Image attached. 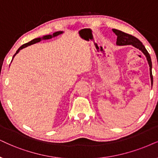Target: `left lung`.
I'll list each match as a JSON object with an SVG mask.
<instances>
[{"label":"left lung","mask_w":158,"mask_h":158,"mask_svg":"<svg viewBox=\"0 0 158 158\" xmlns=\"http://www.w3.org/2000/svg\"><path fill=\"white\" fill-rule=\"evenodd\" d=\"M112 31L115 33L116 35L117 36V42L116 44L117 46H126V45H132L133 47H134L137 49H139V50L142 52L143 55H145V57H147V62H148V64L149 66V73H150V79H151V85L152 86L153 84V77H152V60L151 57L149 54L148 53L147 49L143 45V44L139 41L137 38L135 36H133L132 35L127 34V33H124V32L119 31L117 29H112Z\"/></svg>","instance_id":"obj_1"}]
</instances>
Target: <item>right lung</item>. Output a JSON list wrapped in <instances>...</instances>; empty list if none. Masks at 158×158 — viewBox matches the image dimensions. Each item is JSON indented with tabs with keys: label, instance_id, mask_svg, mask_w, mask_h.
<instances>
[{
	"label": "right lung",
	"instance_id": "add662e5",
	"mask_svg": "<svg viewBox=\"0 0 158 158\" xmlns=\"http://www.w3.org/2000/svg\"><path fill=\"white\" fill-rule=\"evenodd\" d=\"M63 33H64V32H63V31H57V32H55V33H54L52 35H43L42 37H39V38H36V39H33V40H32V41H29V42H27V43L25 44L22 45L21 47H19V49H17V52H16V53L15 54V55H14V56H13V58H12V60H13L14 57H15V55H17V54L18 52H19L20 51L21 49H24V48H25V47H28V46H31V45H32V44H35V43L40 42V41H42V40L51 39H52V38H55V37H56V36H57V35H60V34H63ZM12 60H11V61H12Z\"/></svg>",
	"mask_w": 158,
	"mask_h": 158
}]
</instances>
